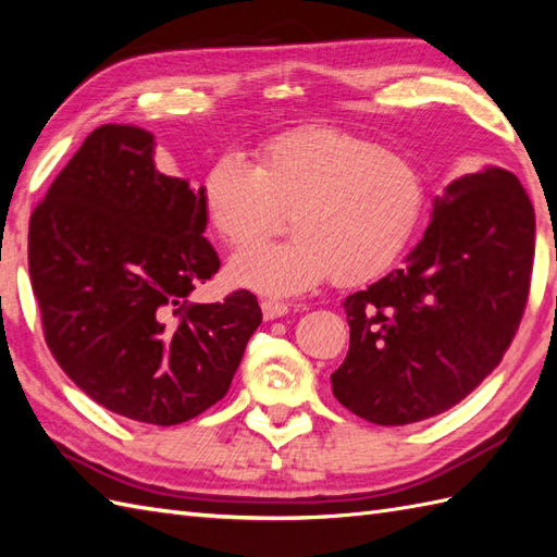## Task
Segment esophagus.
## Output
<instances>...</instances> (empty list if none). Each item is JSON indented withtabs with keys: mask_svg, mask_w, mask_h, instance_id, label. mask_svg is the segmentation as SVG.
Returning <instances> with one entry per match:
<instances>
[{
	"mask_svg": "<svg viewBox=\"0 0 557 557\" xmlns=\"http://www.w3.org/2000/svg\"><path fill=\"white\" fill-rule=\"evenodd\" d=\"M260 309H263L265 321H275V318H282L289 313V306L282 301H275V299H263L260 301Z\"/></svg>",
	"mask_w": 557,
	"mask_h": 557,
	"instance_id": "obj_1",
	"label": "esophagus"
}]
</instances>
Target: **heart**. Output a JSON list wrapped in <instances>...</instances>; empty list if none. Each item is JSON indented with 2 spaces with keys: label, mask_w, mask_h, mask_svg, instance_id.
Instances as JSON below:
<instances>
[{
  "label": "heart",
  "mask_w": 557,
  "mask_h": 557,
  "mask_svg": "<svg viewBox=\"0 0 557 557\" xmlns=\"http://www.w3.org/2000/svg\"><path fill=\"white\" fill-rule=\"evenodd\" d=\"M425 174L411 156L339 128H299L268 140L253 162L222 156L203 176L212 232L248 248L292 210L294 239L232 258L230 277L268 297H297L335 275L375 280L405 253L423 218Z\"/></svg>",
  "instance_id": "b5f03b06"
}]
</instances>
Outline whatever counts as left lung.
I'll return each instance as SVG.
<instances>
[{
  "label": "left lung",
  "mask_w": 557,
  "mask_h": 557,
  "mask_svg": "<svg viewBox=\"0 0 557 557\" xmlns=\"http://www.w3.org/2000/svg\"><path fill=\"white\" fill-rule=\"evenodd\" d=\"M534 244V206L512 172L483 168L447 184L405 263L342 304L349 351L330 375L339 405L407 425L465 399L522 321Z\"/></svg>",
  "instance_id": "left-lung-1"
}]
</instances>
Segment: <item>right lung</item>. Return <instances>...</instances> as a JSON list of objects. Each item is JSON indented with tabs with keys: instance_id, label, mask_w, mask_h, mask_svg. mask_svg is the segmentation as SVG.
Segmentation results:
<instances>
[{
	"instance_id": "right-lung-1",
	"label": "right lung",
	"mask_w": 557,
	"mask_h": 557,
	"mask_svg": "<svg viewBox=\"0 0 557 557\" xmlns=\"http://www.w3.org/2000/svg\"><path fill=\"white\" fill-rule=\"evenodd\" d=\"M200 188L156 168V136L96 128L59 172L28 227L45 342L83 393L120 417L176 425L232 385L263 321L251 292L188 294L220 270Z\"/></svg>"
}]
</instances>
